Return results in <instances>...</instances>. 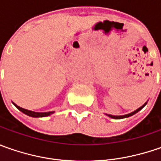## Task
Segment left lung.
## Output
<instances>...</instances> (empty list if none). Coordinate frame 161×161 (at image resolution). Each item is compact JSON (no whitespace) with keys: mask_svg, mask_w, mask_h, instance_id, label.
Returning a JSON list of instances; mask_svg holds the SVG:
<instances>
[{"mask_svg":"<svg viewBox=\"0 0 161 161\" xmlns=\"http://www.w3.org/2000/svg\"><path fill=\"white\" fill-rule=\"evenodd\" d=\"M145 105H146V103L143 105V106H142L141 108H138L137 110H135V111H133V112H132V113H130V114H125V115H111V114H108V116H109V117H111V118H114V119H122V118L129 117V116H131V115H133V114H136L137 112H139L141 109H142V108H143V107H144Z\"/></svg>","mask_w":161,"mask_h":161,"instance_id":"left-lung-1","label":"left lung"}]
</instances>
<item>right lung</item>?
<instances>
[{"label":"right lung","instance_id":"right-lung-1","mask_svg":"<svg viewBox=\"0 0 161 161\" xmlns=\"http://www.w3.org/2000/svg\"><path fill=\"white\" fill-rule=\"evenodd\" d=\"M14 104V103H13ZM16 108H18L19 110H20L21 112H23L24 114H28L29 116H32V117H45V116H48L50 114H52L53 113V112H44V113H39V112H33V111H30V110H28V109H24V108H19V106H17L14 104Z\"/></svg>","mask_w":161,"mask_h":161}]
</instances>
